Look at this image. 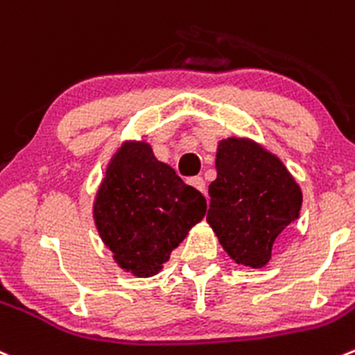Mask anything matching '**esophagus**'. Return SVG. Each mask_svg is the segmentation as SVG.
<instances>
[{
	"label": "esophagus",
	"instance_id": "34e87169",
	"mask_svg": "<svg viewBox=\"0 0 355 355\" xmlns=\"http://www.w3.org/2000/svg\"><path fill=\"white\" fill-rule=\"evenodd\" d=\"M189 184H191L192 187L198 189V191L206 192V182L202 180V177H192L191 180H189Z\"/></svg>",
	"mask_w": 355,
	"mask_h": 355
}]
</instances>
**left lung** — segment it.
Masks as SVG:
<instances>
[{
    "instance_id": "left-lung-1",
    "label": "left lung",
    "mask_w": 355,
    "mask_h": 355,
    "mask_svg": "<svg viewBox=\"0 0 355 355\" xmlns=\"http://www.w3.org/2000/svg\"><path fill=\"white\" fill-rule=\"evenodd\" d=\"M208 220L237 263L260 269L276 237L298 218L302 191L279 157L246 139H225L216 150Z\"/></svg>"
}]
</instances>
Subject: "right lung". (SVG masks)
<instances>
[{"label": "right lung", "mask_w": 355, "mask_h": 355, "mask_svg": "<svg viewBox=\"0 0 355 355\" xmlns=\"http://www.w3.org/2000/svg\"><path fill=\"white\" fill-rule=\"evenodd\" d=\"M205 213V196L157 161L146 142H126L116 153L94 208L104 244L121 269L139 277L159 272Z\"/></svg>", "instance_id": "right-lung-1"}]
</instances>
